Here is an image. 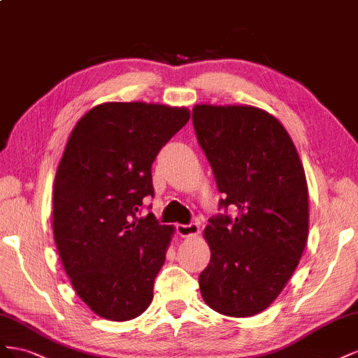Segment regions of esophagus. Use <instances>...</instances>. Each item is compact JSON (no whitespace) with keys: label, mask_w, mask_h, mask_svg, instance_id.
I'll use <instances>...</instances> for the list:
<instances>
[{"label":"esophagus","mask_w":358,"mask_h":358,"mask_svg":"<svg viewBox=\"0 0 358 358\" xmlns=\"http://www.w3.org/2000/svg\"><path fill=\"white\" fill-rule=\"evenodd\" d=\"M177 234L180 237H193L199 234V224L198 223H189V224H177L176 227Z\"/></svg>","instance_id":"1"}]
</instances>
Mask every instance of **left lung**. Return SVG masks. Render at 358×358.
<instances>
[{
	"mask_svg": "<svg viewBox=\"0 0 358 358\" xmlns=\"http://www.w3.org/2000/svg\"><path fill=\"white\" fill-rule=\"evenodd\" d=\"M193 127L223 199L203 229L211 258L199 274L203 301L234 318L278 299L297 268L309 232L304 169L288 131L259 108H193Z\"/></svg>",
	"mask_w": 358,
	"mask_h": 358,
	"instance_id": "8db88e82",
	"label": "left lung"
}]
</instances>
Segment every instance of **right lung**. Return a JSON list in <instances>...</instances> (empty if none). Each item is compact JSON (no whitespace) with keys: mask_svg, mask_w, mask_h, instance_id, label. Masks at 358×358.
<instances>
[{"mask_svg":"<svg viewBox=\"0 0 358 358\" xmlns=\"http://www.w3.org/2000/svg\"><path fill=\"white\" fill-rule=\"evenodd\" d=\"M189 118L186 108L109 101L71 130L54 182V238L76 294L101 318L134 320L152 300L173 227L139 214L155 196L152 162Z\"/></svg>","mask_w":358,"mask_h":358,"instance_id":"1","label":"right lung"}]
</instances>
